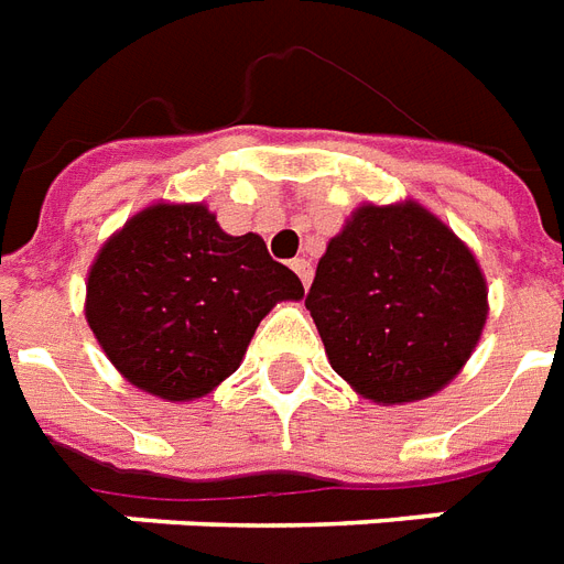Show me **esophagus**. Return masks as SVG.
Listing matches in <instances>:
<instances>
[{
    "mask_svg": "<svg viewBox=\"0 0 564 564\" xmlns=\"http://www.w3.org/2000/svg\"><path fill=\"white\" fill-rule=\"evenodd\" d=\"M292 269H295V274H299L304 286H311V281H313L311 260H304V257H301V260H292Z\"/></svg>",
    "mask_w": 564,
    "mask_h": 564,
    "instance_id": "34e87169",
    "label": "esophagus"
}]
</instances>
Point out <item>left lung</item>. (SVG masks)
<instances>
[{"label": "left lung", "instance_id": "8db88e82", "mask_svg": "<svg viewBox=\"0 0 564 564\" xmlns=\"http://www.w3.org/2000/svg\"><path fill=\"white\" fill-rule=\"evenodd\" d=\"M330 367L360 397L402 405L453 381L482 337L488 286L476 257L414 200L358 206L307 292Z\"/></svg>", "mask_w": 564, "mask_h": 564}]
</instances>
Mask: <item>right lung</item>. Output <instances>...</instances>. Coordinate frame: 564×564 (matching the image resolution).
Returning <instances> with one entry per match:
<instances>
[{
	"instance_id": "add662e5",
	"label": "right lung",
	"mask_w": 564,
	"mask_h": 564,
	"mask_svg": "<svg viewBox=\"0 0 564 564\" xmlns=\"http://www.w3.org/2000/svg\"><path fill=\"white\" fill-rule=\"evenodd\" d=\"M301 295L257 234H225L204 204H153L97 253L85 319L129 384L192 402L234 376L278 301Z\"/></svg>"
}]
</instances>
